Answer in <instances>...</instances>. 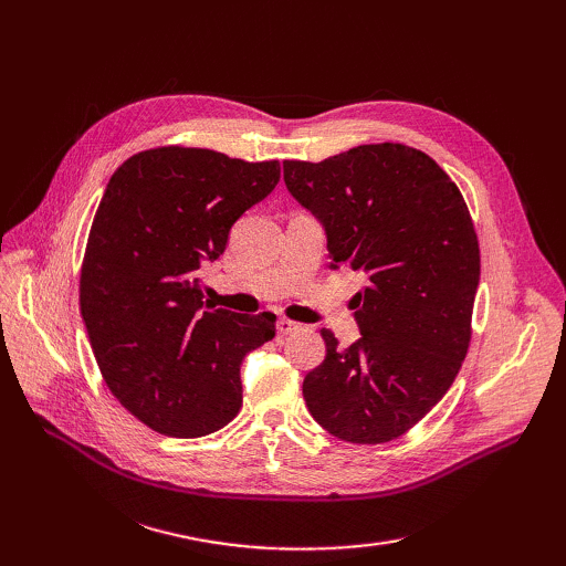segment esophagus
<instances>
[{"label":"esophagus","mask_w":566,"mask_h":566,"mask_svg":"<svg viewBox=\"0 0 566 566\" xmlns=\"http://www.w3.org/2000/svg\"><path fill=\"white\" fill-rule=\"evenodd\" d=\"M276 328H279L281 335H293V333L302 331V325L295 323V321H290V318H279L276 321Z\"/></svg>","instance_id":"obj_1"}]
</instances>
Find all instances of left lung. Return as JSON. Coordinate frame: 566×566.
<instances>
[{
	"instance_id": "obj_1",
	"label": "left lung",
	"mask_w": 566,
	"mask_h": 566,
	"mask_svg": "<svg viewBox=\"0 0 566 566\" xmlns=\"http://www.w3.org/2000/svg\"><path fill=\"white\" fill-rule=\"evenodd\" d=\"M283 179L323 224L331 266L366 276L352 300L361 337L342 349L321 331L306 408L342 441L397 439L441 401L470 347L479 243L468 205L430 156L403 144L285 160Z\"/></svg>"
}]
</instances>
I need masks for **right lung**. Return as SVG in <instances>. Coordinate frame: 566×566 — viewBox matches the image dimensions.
Returning a JSON list of instances; mask_svg holds the SVG:
<instances>
[{
  "label": "right lung",
  "mask_w": 566,
  "mask_h": 566,
  "mask_svg": "<svg viewBox=\"0 0 566 566\" xmlns=\"http://www.w3.org/2000/svg\"><path fill=\"white\" fill-rule=\"evenodd\" d=\"M279 179V160L184 146L136 153L111 177L84 250L80 312L113 397L150 430L196 439L241 410V364L276 335V316L214 310L198 271Z\"/></svg>",
  "instance_id": "add662e5"
}]
</instances>
